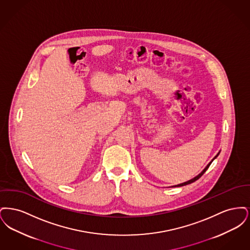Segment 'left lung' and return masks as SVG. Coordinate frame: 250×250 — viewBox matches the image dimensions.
Masks as SVG:
<instances>
[{
    "label": "left lung",
    "instance_id": "8db88e82",
    "mask_svg": "<svg viewBox=\"0 0 250 250\" xmlns=\"http://www.w3.org/2000/svg\"><path fill=\"white\" fill-rule=\"evenodd\" d=\"M219 153H220V151L217 153V155H215L214 156V158L208 163V165L207 166L205 167L203 169H202V171H201V173H199L197 176H195L194 178L190 179V180H188V181H187V182H185V183H182V184H178V185H175V186H172V187H169V188H179V187H184V186H187V185H189V184H191V183H193V182H195V181H197L198 179L201 178L202 177V175H203V173L208 169V167H209V166L211 165V163L214 161V159L218 156V155H219Z\"/></svg>",
    "mask_w": 250,
    "mask_h": 250
}]
</instances>
